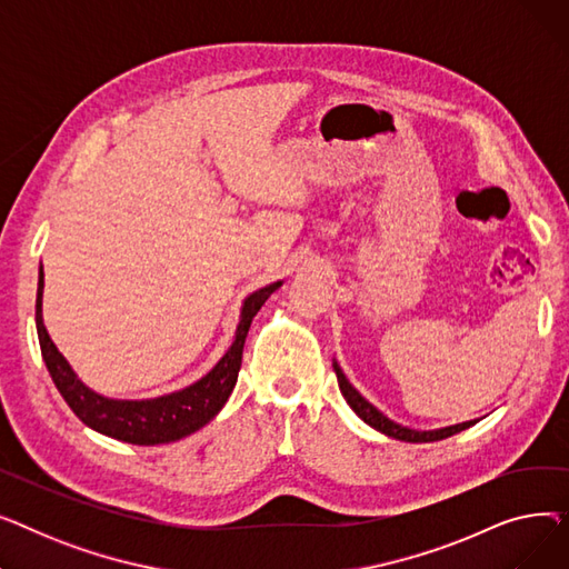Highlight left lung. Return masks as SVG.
<instances>
[{
	"label": "left lung",
	"instance_id": "1",
	"mask_svg": "<svg viewBox=\"0 0 569 569\" xmlns=\"http://www.w3.org/2000/svg\"><path fill=\"white\" fill-rule=\"evenodd\" d=\"M332 367H335V373H337V380H339V390H341L343 399L348 401V406L355 410V415L360 417V420H365L369 427H373L376 431L385 433V436L403 440V442H433V440L450 438V436H455L459 431H466L468 427L475 425L470 420V422H463V425L442 427V429H433V431H417V429H408L403 425H397L395 420H390V417L382 415L373 403H369L360 392L355 390V387L350 385V380L346 378V373L341 371L337 360H332Z\"/></svg>",
	"mask_w": 569,
	"mask_h": 569
}]
</instances>
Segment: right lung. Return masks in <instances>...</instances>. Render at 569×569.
Returning a JSON list of instances; mask_svg holds the SVG:
<instances>
[{
    "instance_id": "right-lung-1",
    "label": "right lung",
    "mask_w": 569,
    "mask_h": 569,
    "mask_svg": "<svg viewBox=\"0 0 569 569\" xmlns=\"http://www.w3.org/2000/svg\"><path fill=\"white\" fill-rule=\"evenodd\" d=\"M283 281L269 283L251 292L239 313V325L234 341L228 352L217 362V367L202 376L198 382L184 387V390L157 397V399H108L89 387L76 376L67 357L52 343L43 325V264L39 267V290H37V332L41 343L43 362L50 371V378L59 395L64 397L69 408L80 420L103 436L131 445H163L187 438L212 422L219 410L226 406L237 382L239 367H242V350L249 335L253 316L267 302V297L279 290Z\"/></svg>"
}]
</instances>
